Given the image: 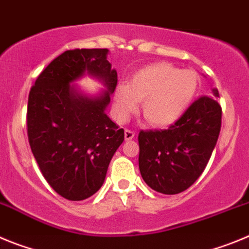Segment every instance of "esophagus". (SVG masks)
Returning <instances> with one entry per match:
<instances>
[{
    "label": "esophagus",
    "instance_id": "1",
    "mask_svg": "<svg viewBox=\"0 0 249 249\" xmlns=\"http://www.w3.org/2000/svg\"><path fill=\"white\" fill-rule=\"evenodd\" d=\"M133 137H135V132L132 131V129H126L124 131V140L131 141Z\"/></svg>",
    "mask_w": 249,
    "mask_h": 249
}]
</instances>
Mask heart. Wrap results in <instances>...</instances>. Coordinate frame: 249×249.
Listing matches in <instances>:
<instances>
[{"label": "heart", "instance_id": "1", "mask_svg": "<svg viewBox=\"0 0 249 249\" xmlns=\"http://www.w3.org/2000/svg\"><path fill=\"white\" fill-rule=\"evenodd\" d=\"M201 77L195 70H181L168 62L144 66L133 73L128 85L114 89V111L120 121H126L138 109L157 128L172 126L190 108L198 93Z\"/></svg>", "mask_w": 249, "mask_h": 249}]
</instances>
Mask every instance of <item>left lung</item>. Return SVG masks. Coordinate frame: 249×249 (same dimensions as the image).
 I'll return each instance as SVG.
<instances>
[{"instance_id":"8db88e82","label":"left lung","mask_w":249,"mask_h":249,"mask_svg":"<svg viewBox=\"0 0 249 249\" xmlns=\"http://www.w3.org/2000/svg\"><path fill=\"white\" fill-rule=\"evenodd\" d=\"M218 96L217 89H213ZM222 124V107L215 98L201 96L172 126L140 131V172L152 190L177 195L203 173Z\"/></svg>"}]
</instances>
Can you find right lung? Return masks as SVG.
Segmentation results:
<instances>
[{
    "label": "right lung",
    "instance_id": "add662e5",
    "mask_svg": "<svg viewBox=\"0 0 249 249\" xmlns=\"http://www.w3.org/2000/svg\"><path fill=\"white\" fill-rule=\"evenodd\" d=\"M107 48L65 51L37 77L27 105V136L39 171L61 197L82 201L105 182L124 131L105 109L117 86ZM87 71L104 80L107 92L89 99L69 83Z\"/></svg>",
    "mask_w": 249,
    "mask_h": 249
}]
</instances>
